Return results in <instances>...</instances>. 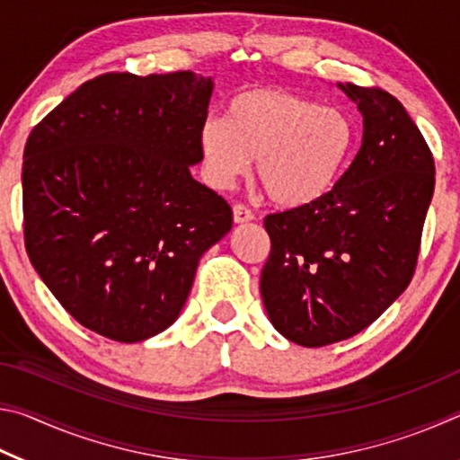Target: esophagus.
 I'll list each match as a JSON object with an SVG mask.
<instances>
[{"label":"esophagus","mask_w":460,"mask_h":460,"mask_svg":"<svg viewBox=\"0 0 460 460\" xmlns=\"http://www.w3.org/2000/svg\"><path fill=\"white\" fill-rule=\"evenodd\" d=\"M253 219H255V215L252 213V208H247L245 205L233 207V221H235L237 225H243V223H249Z\"/></svg>","instance_id":"34e87169"}]
</instances>
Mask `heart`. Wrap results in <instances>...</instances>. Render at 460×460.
<instances>
[{
    "label": "heart",
    "mask_w": 460,
    "mask_h": 460,
    "mask_svg": "<svg viewBox=\"0 0 460 460\" xmlns=\"http://www.w3.org/2000/svg\"><path fill=\"white\" fill-rule=\"evenodd\" d=\"M199 146L207 182L229 189L255 158V181L279 207L308 205L332 189L355 147V123L339 107L258 87L239 93L227 119L207 118Z\"/></svg>",
    "instance_id": "b5f03b06"
}]
</instances>
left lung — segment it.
<instances>
[{
  "label": "left lung",
  "mask_w": 460,
  "mask_h": 460,
  "mask_svg": "<svg viewBox=\"0 0 460 460\" xmlns=\"http://www.w3.org/2000/svg\"><path fill=\"white\" fill-rule=\"evenodd\" d=\"M339 89L363 115L351 166L321 199L263 219V306L302 347L353 337L406 290L434 194L432 152L400 101L377 87Z\"/></svg>",
  "instance_id": "1"
}]
</instances>
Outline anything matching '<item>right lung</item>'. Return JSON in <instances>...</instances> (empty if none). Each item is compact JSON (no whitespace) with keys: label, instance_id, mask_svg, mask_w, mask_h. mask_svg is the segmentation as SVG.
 <instances>
[{"label":"right lung","instance_id":"obj_1","mask_svg":"<svg viewBox=\"0 0 460 460\" xmlns=\"http://www.w3.org/2000/svg\"><path fill=\"white\" fill-rule=\"evenodd\" d=\"M211 76L107 73L54 107L24 147L28 258L62 308L119 342L166 331L199 260L231 231L190 176Z\"/></svg>","mask_w":460,"mask_h":460}]
</instances>
